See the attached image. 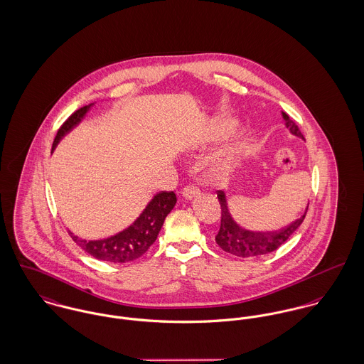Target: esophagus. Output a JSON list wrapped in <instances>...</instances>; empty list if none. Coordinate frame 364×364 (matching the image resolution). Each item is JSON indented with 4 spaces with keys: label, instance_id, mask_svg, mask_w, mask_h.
I'll list each match as a JSON object with an SVG mask.
<instances>
[{
    "label": "esophagus",
    "instance_id": "obj_1",
    "mask_svg": "<svg viewBox=\"0 0 364 364\" xmlns=\"http://www.w3.org/2000/svg\"><path fill=\"white\" fill-rule=\"evenodd\" d=\"M181 194H183V196H184L186 199H191V198H194V196L199 194V190H198V187L194 186V184H187V186L181 190Z\"/></svg>",
    "mask_w": 364,
    "mask_h": 364
}]
</instances>
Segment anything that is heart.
I'll return each mask as SVG.
<instances>
[{
    "mask_svg": "<svg viewBox=\"0 0 364 364\" xmlns=\"http://www.w3.org/2000/svg\"><path fill=\"white\" fill-rule=\"evenodd\" d=\"M232 126H234V123H231V122H230V123H227V124H225V127H227V130H228V129H231V127H232ZM232 156H234V155H230V156H228V158H227V159H225V161H224L223 164H222V165H220V166H219V170H220V171H225V170H227V168H230V164H231V162H232Z\"/></svg>",
    "mask_w": 364,
    "mask_h": 364,
    "instance_id": "obj_1",
    "label": "heart"
}]
</instances>
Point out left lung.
<instances>
[{
    "label": "left lung",
    "instance_id": "obj_1",
    "mask_svg": "<svg viewBox=\"0 0 364 364\" xmlns=\"http://www.w3.org/2000/svg\"><path fill=\"white\" fill-rule=\"evenodd\" d=\"M282 117L289 132L304 139V134L301 133L296 123L285 112H282ZM218 198L222 208V220H220L219 232L216 234L215 240L224 252L238 257H257L280 248L281 245L295 232V230L302 224L309 208L308 203L305 213L299 219H296L294 223L282 227L279 231L262 232V231H250L240 227L230 215L224 191H218Z\"/></svg>",
    "mask_w": 364,
    "mask_h": 364
}]
</instances>
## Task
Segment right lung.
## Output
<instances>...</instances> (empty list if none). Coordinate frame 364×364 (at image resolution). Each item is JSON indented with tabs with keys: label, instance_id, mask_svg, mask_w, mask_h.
<instances>
[{
	"label": "right lung",
	"instance_id": "add662e5",
	"mask_svg": "<svg viewBox=\"0 0 364 364\" xmlns=\"http://www.w3.org/2000/svg\"><path fill=\"white\" fill-rule=\"evenodd\" d=\"M91 105L92 104L77 109L63 122V124L59 127L56 133L53 149L55 148L59 140L83 119L84 114L90 109ZM176 202L177 198L173 191L158 193L146 205L140 218L134 223L123 230L122 232L105 240L85 241L73 235L70 231L69 234L82 250L94 256L95 259L112 263H127L139 259L156 241L164 222L170 210L174 208Z\"/></svg>",
	"mask_w": 364,
	"mask_h": 364
}]
</instances>
